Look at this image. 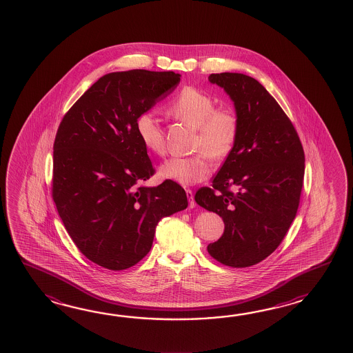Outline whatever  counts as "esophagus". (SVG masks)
I'll return each mask as SVG.
<instances>
[{"instance_id": "esophagus-1", "label": "esophagus", "mask_w": 353, "mask_h": 353, "mask_svg": "<svg viewBox=\"0 0 353 353\" xmlns=\"http://www.w3.org/2000/svg\"><path fill=\"white\" fill-rule=\"evenodd\" d=\"M185 193H187L188 201H189V207L190 208H194L195 202H194V195H193V192L190 190V189H187L185 190Z\"/></svg>"}]
</instances>
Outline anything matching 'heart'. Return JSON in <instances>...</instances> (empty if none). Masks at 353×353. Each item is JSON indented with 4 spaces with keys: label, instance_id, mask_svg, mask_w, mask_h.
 <instances>
[{
    "label": "heart",
    "instance_id": "1",
    "mask_svg": "<svg viewBox=\"0 0 353 353\" xmlns=\"http://www.w3.org/2000/svg\"><path fill=\"white\" fill-rule=\"evenodd\" d=\"M169 112L196 130L192 157L172 158L159 168V175L183 185H193L207 179L212 172L210 157L223 160L233 150L240 134V120L232 110L217 108L213 96L194 87H187L172 99ZM136 134L146 150L155 155L165 152V136L154 111L137 116Z\"/></svg>",
    "mask_w": 353,
    "mask_h": 353
}]
</instances>
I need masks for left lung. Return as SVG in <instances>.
Listing matches in <instances>:
<instances>
[{
	"label": "left lung",
	"instance_id": "1",
	"mask_svg": "<svg viewBox=\"0 0 353 353\" xmlns=\"http://www.w3.org/2000/svg\"><path fill=\"white\" fill-rule=\"evenodd\" d=\"M208 79L232 99L240 134L212 188H201L194 199L225 222L222 237L207 248L210 255L248 268L278 248L296 216L304 150L292 121L255 78L219 73Z\"/></svg>",
	"mask_w": 353,
	"mask_h": 353
}]
</instances>
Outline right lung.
Listing matches in <instances>:
<instances>
[{
	"label": "right lung",
	"mask_w": 353,
	"mask_h": 353,
	"mask_svg": "<svg viewBox=\"0 0 353 353\" xmlns=\"http://www.w3.org/2000/svg\"><path fill=\"white\" fill-rule=\"evenodd\" d=\"M180 77L143 69L108 73L60 122L54 202L75 246L108 270L143 260L160 219L188 207L185 190L173 180L139 185L155 170L135 128L137 116L170 94Z\"/></svg>",
	"instance_id": "right-lung-1"
}]
</instances>
